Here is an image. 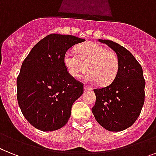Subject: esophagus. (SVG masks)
I'll return each instance as SVG.
<instances>
[{"instance_id":"1","label":"esophagus","mask_w":156,"mask_h":156,"mask_svg":"<svg viewBox=\"0 0 156 156\" xmlns=\"http://www.w3.org/2000/svg\"><path fill=\"white\" fill-rule=\"evenodd\" d=\"M92 88L91 87H89V86H87V85H84V90L85 91H91Z\"/></svg>"}]
</instances>
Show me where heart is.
I'll return each mask as SVG.
<instances>
[{"label": "heart", "instance_id": "heart-1", "mask_svg": "<svg viewBox=\"0 0 156 156\" xmlns=\"http://www.w3.org/2000/svg\"><path fill=\"white\" fill-rule=\"evenodd\" d=\"M64 63L72 76L79 78L87 70L86 80L91 83L100 82L108 85L116 77L119 61L116 52L108 49L96 42H87L77 47V53L68 51L64 54Z\"/></svg>", "mask_w": 156, "mask_h": 156}]
</instances>
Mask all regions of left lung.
Segmentation results:
<instances>
[{
	"label": "left lung",
	"mask_w": 156,
	"mask_h": 156,
	"mask_svg": "<svg viewBox=\"0 0 156 156\" xmlns=\"http://www.w3.org/2000/svg\"><path fill=\"white\" fill-rule=\"evenodd\" d=\"M116 52L119 71L112 83L95 88L96 104L92 112L96 121L111 132L123 131L133 124L144 104L145 80L140 63L131 52L119 44L99 40Z\"/></svg>",
	"instance_id": "1"
}]
</instances>
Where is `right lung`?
<instances>
[{
  "label": "right lung",
  "mask_w": 156,
  "mask_h": 156,
  "mask_svg": "<svg viewBox=\"0 0 156 156\" xmlns=\"http://www.w3.org/2000/svg\"><path fill=\"white\" fill-rule=\"evenodd\" d=\"M84 39L71 35L50 34L32 48L16 79V97L25 119L37 129L49 132L64 127L83 83L70 75L64 54Z\"/></svg>",
  "instance_id": "obj_1"
}]
</instances>
